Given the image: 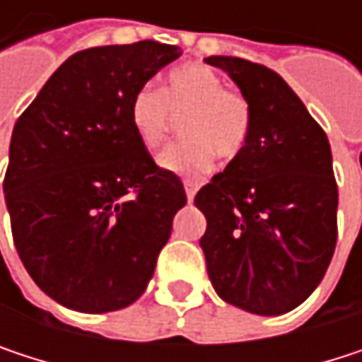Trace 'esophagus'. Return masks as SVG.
Listing matches in <instances>:
<instances>
[{"label": "esophagus", "instance_id": "esophagus-1", "mask_svg": "<svg viewBox=\"0 0 362 362\" xmlns=\"http://www.w3.org/2000/svg\"><path fill=\"white\" fill-rule=\"evenodd\" d=\"M184 190H186V199H188V203L194 199V194H197V190H199V184L192 180H184Z\"/></svg>", "mask_w": 362, "mask_h": 362}]
</instances>
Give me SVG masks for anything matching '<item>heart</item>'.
Segmentation results:
<instances>
[{
	"mask_svg": "<svg viewBox=\"0 0 362 362\" xmlns=\"http://www.w3.org/2000/svg\"><path fill=\"white\" fill-rule=\"evenodd\" d=\"M129 125L138 142L155 151L182 119V140L159 155V165L180 178H201L216 155L233 161L243 155L253 112L245 94L224 88L222 77L203 64H184L165 75L161 90L140 88L129 103Z\"/></svg>",
	"mask_w": 362,
	"mask_h": 362,
	"instance_id": "b5f03b06",
	"label": "heart"
}]
</instances>
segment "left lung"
<instances>
[{"label":"left lung","mask_w":362,"mask_h":362,"mask_svg":"<svg viewBox=\"0 0 362 362\" xmlns=\"http://www.w3.org/2000/svg\"><path fill=\"white\" fill-rule=\"evenodd\" d=\"M252 105L250 142L214 176L194 205L216 293L253 315L300 306L323 281L337 241V184L331 146L287 81L264 64L209 56Z\"/></svg>","instance_id":"1"}]
</instances>
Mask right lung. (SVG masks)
<instances>
[{"mask_svg":"<svg viewBox=\"0 0 362 362\" xmlns=\"http://www.w3.org/2000/svg\"><path fill=\"white\" fill-rule=\"evenodd\" d=\"M182 54L138 41L73 54L12 132L4 178L12 237L37 287L79 313L136 302L186 205L129 125L132 96Z\"/></svg>","mask_w":362,"mask_h":362,"instance_id":"1","label":"right lung"}]
</instances>
